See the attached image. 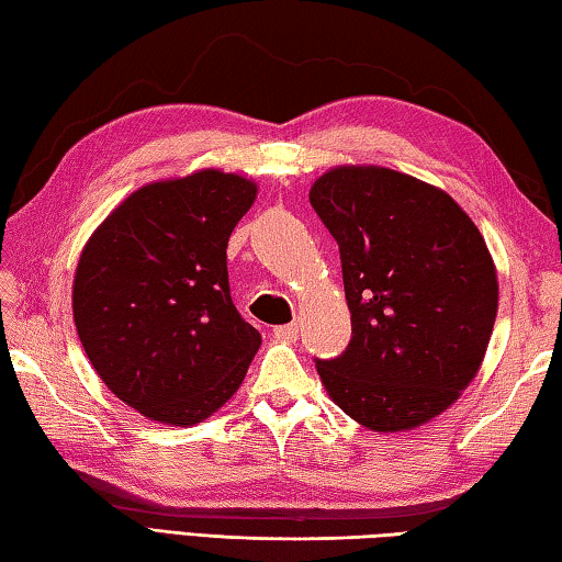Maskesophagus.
I'll return each mask as SVG.
<instances>
[{
  "label": "esophagus",
  "mask_w": 562,
  "mask_h": 562,
  "mask_svg": "<svg viewBox=\"0 0 562 562\" xmlns=\"http://www.w3.org/2000/svg\"><path fill=\"white\" fill-rule=\"evenodd\" d=\"M273 336L279 340H296L299 338V323H289V326L273 328Z\"/></svg>",
  "instance_id": "1"
}]
</instances>
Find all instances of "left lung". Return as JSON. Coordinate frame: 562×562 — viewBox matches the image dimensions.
Returning a JSON list of instances; mask_svg holds the SVG:
<instances>
[{
	"label": "left lung",
	"mask_w": 562,
	"mask_h": 562,
	"mask_svg": "<svg viewBox=\"0 0 562 562\" xmlns=\"http://www.w3.org/2000/svg\"><path fill=\"white\" fill-rule=\"evenodd\" d=\"M308 200L336 236L352 338L318 360L328 397L370 431L427 425L484 362L498 311L496 263L471 216L417 177L336 165Z\"/></svg>",
	"instance_id": "1"
}]
</instances>
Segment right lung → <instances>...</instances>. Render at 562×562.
Listing matches in <instances>:
<instances>
[{
    "instance_id": "obj_1",
    "label": "right lung",
    "mask_w": 562,
    "mask_h": 562,
    "mask_svg": "<svg viewBox=\"0 0 562 562\" xmlns=\"http://www.w3.org/2000/svg\"><path fill=\"white\" fill-rule=\"evenodd\" d=\"M256 194L220 167L147 182L78 256V338L105 387L145 419L192 427L244 382L261 333L232 303L226 244Z\"/></svg>"
}]
</instances>
